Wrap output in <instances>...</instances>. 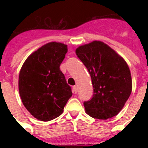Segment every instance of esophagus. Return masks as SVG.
<instances>
[{"label": "esophagus", "instance_id": "obj_1", "mask_svg": "<svg viewBox=\"0 0 148 148\" xmlns=\"http://www.w3.org/2000/svg\"><path fill=\"white\" fill-rule=\"evenodd\" d=\"M73 92H74V94H77V86H74V87H73Z\"/></svg>", "mask_w": 148, "mask_h": 148}]
</instances>
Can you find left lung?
<instances>
[{
	"mask_svg": "<svg viewBox=\"0 0 148 148\" xmlns=\"http://www.w3.org/2000/svg\"><path fill=\"white\" fill-rule=\"evenodd\" d=\"M76 54L87 67L94 88L92 98L84 102L86 113L100 120L116 116L132 90L131 71L126 61L98 40L78 47Z\"/></svg>",
	"mask_w": 148,
	"mask_h": 148,
	"instance_id": "left-lung-1",
	"label": "left lung"
}]
</instances>
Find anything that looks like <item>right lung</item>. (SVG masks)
<instances>
[{"label": "right lung", "mask_w": 148, "mask_h": 148, "mask_svg": "<svg viewBox=\"0 0 148 148\" xmlns=\"http://www.w3.org/2000/svg\"><path fill=\"white\" fill-rule=\"evenodd\" d=\"M67 52L64 44L50 42L33 52L20 71L18 88L22 103L38 120L49 121L63 113L72 96L60 70Z\"/></svg>", "instance_id": "add662e5"}]
</instances>
